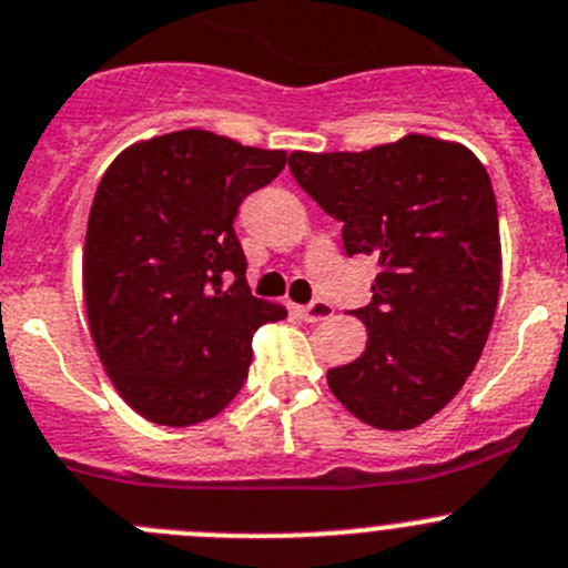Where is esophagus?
I'll use <instances>...</instances> for the list:
<instances>
[{
	"label": "esophagus",
	"instance_id": "esophagus-1",
	"mask_svg": "<svg viewBox=\"0 0 568 568\" xmlns=\"http://www.w3.org/2000/svg\"><path fill=\"white\" fill-rule=\"evenodd\" d=\"M298 315L304 317L306 323H317V321H328V317L334 315L332 304H326V301H312L310 306H298Z\"/></svg>",
	"mask_w": 568,
	"mask_h": 568
}]
</instances>
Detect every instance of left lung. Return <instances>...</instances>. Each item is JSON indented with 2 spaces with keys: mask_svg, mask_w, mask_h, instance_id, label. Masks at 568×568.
Instances as JSON below:
<instances>
[{
  "mask_svg": "<svg viewBox=\"0 0 568 568\" xmlns=\"http://www.w3.org/2000/svg\"><path fill=\"white\" fill-rule=\"evenodd\" d=\"M290 170L348 256L379 258L359 359L326 374L339 404L376 429H413L440 413L477 365L501 278L490 178L457 142L407 133L362 153L290 155Z\"/></svg>",
  "mask_w": 568,
  "mask_h": 568,
  "instance_id": "8db88e82",
  "label": "left lung"
}]
</instances>
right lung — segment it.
I'll use <instances>...</instances> for the list:
<instances>
[{
	"mask_svg": "<svg viewBox=\"0 0 568 568\" xmlns=\"http://www.w3.org/2000/svg\"><path fill=\"white\" fill-rule=\"evenodd\" d=\"M284 164V150L186 128L131 144L102 175L83 245L85 317L108 379L142 418L192 426L223 413L256 328L287 317L251 295L234 234L242 200Z\"/></svg>",
	"mask_w": 568,
	"mask_h": 568,
	"instance_id": "obj_1",
	"label": "right lung"
}]
</instances>
